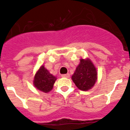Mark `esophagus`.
I'll return each instance as SVG.
<instances>
[{
  "instance_id": "1",
  "label": "esophagus",
  "mask_w": 130,
  "mask_h": 130,
  "mask_svg": "<svg viewBox=\"0 0 130 130\" xmlns=\"http://www.w3.org/2000/svg\"><path fill=\"white\" fill-rule=\"evenodd\" d=\"M62 77H66V78H69L70 77V75L69 74V73H67V74H63V75H61Z\"/></svg>"
}]
</instances>
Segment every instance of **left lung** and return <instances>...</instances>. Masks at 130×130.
Here are the masks:
<instances>
[{"label": "left lung", "mask_w": 130, "mask_h": 130, "mask_svg": "<svg viewBox=\"0 0 130 130\" xmlns=\"http://www.w3.org/2000/svg\"><path fill=\"white\" fill-rule=\"evenodd\" d=\"M72 81L79 90H90L98 79L97 69L89 58H81L72 76Z\"/></svg>", "instance_id": "8db88e82"}]
</instances>
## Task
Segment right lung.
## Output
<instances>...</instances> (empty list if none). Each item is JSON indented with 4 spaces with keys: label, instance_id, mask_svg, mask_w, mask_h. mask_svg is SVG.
Returning <instances> with one entry per match:
<instances>
[{
    "label": "right lung",
    "instance_id": "add662e5",
    "mask_svg": "<svg viewBox=\"0 0 130 130\" xmlns=\"http://www.w3.org/2000/svg\"><path fill=\"white\" fill-rule=\"evenodd\" d=\"M57 77L54 76L42 65L36 72L33 80V85L37 90L47 93L53 88Z\"/></svg>",
    "mask_w": 130,
    "mask_h": 130
}]
</instances>
